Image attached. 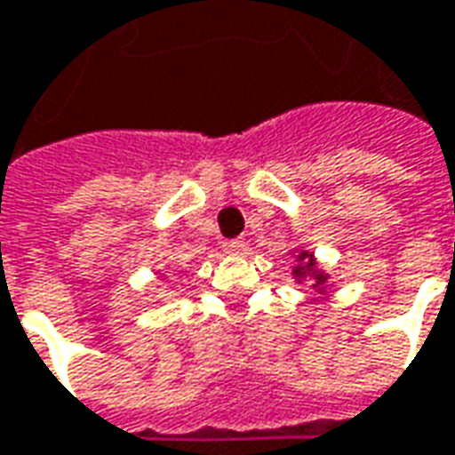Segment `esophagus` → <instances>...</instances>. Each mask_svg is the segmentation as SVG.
Returning a JSON list of instances; mask_svg holds the SVG:
<instances>
[{"instance_id":"1","label":"esophagus","mask_w":455,"mask_h":455,"mask_svg":"<svg viewBox=\"0 0 455 455\" xmlns=\"http://www.w3.org/2000/svg\"><path fill=\"white\" fill-rule=\"evenodd\" d=\"M243 248H246V241H243V238H228V241H224V251H227V253H234V256L241 253Z\"/></svg>"}]
</instances>
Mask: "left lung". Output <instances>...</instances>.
Instances as JSON below:
<instances>
[{
  "mask_svg": "<svg viewBox=\"0 0 455 455\" xmlns=\"http://www.w3.org/2000/svg\"><path fill=\"white\" fill-rule=\"evenodd\" d=\"M299 260H307V263H305V266H297L295 267V275L297 277L312 275L316 280V285H322V283H324V275H322V273H316L315 263H312V258L307 256V253H299Z\"/></svg>",
  "mask_w": 455,
  "mask_h": 455,
  "instance_id": "8db88e82",
  "label": "left lung"
}]
</instances>
